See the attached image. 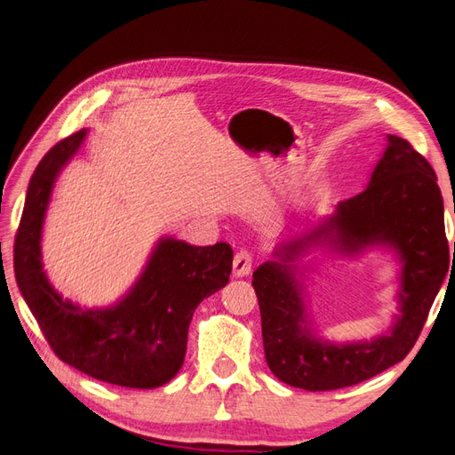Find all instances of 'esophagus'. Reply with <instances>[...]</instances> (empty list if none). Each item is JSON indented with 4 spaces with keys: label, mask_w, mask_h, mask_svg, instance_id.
Wrapping results in <instances>:
<instances>
[{
    "label": "esophagus",
    "mask_w": 455,
    "mask_h": 455,
    "mask_svg": "<svg viewBox=\"0 0 455 455\" xmlns=\"http://www.w3.org/2000/svg\"><path fill=\"white\" fill-rule=\"evenodd\" d=\"M252 269V254L249 251H239L233 258V275L244 277L249 275Z\"/></svg>",
    "instance_id": "1"
}]
</instances>
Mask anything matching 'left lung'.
<instances>
[{
	"instance_id": "obj_1",
	"label": "left lung",
	"mask_w": 455,
	"mask_h": 455,
	"mask_svg": "<svg viewBox=\"0 0 455 455\" xmlns=\"http://www.w3.org/2000/svg\"><path fill=\"white\" fill-rule=\"evenodd\" d=\"M317 246L339 255L373 246L395 251L401 262L399 314L388 331L355 343H331L315 333L305 314L299 262ZM448 262L444 203L435 170L406 140L387 136V149L367 188L339 203L312 229L281 243L274 260L252 274L267 367L283 383L312 392L358 385L388 370L413 348Z\"/></svg>"
}]
</instances>
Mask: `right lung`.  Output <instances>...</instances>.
Returning a JSON list of instances; mask_svg holds the SVG:
<instances>
[{
    "mask_svg": "<svg viewBox=\"0 0 455 455\" xmlns=\"http://www.w3.org/2000/svg\"><path fill=\"white\" fill-rule=\"evenodd\" d=\"M88 130L59 141L34 170L15 237V277L45 340L65 363L110 385L156 388L183 365L193 312L228 285L233 251L228 243L193 247L158 239L133 287L105 308L63 299L44 272L42 229L52 191Z\"/></svg>",
    "mask_w": 455,
    "mask_h": 455,
    "instance_id": "right-lung-1",
    "label": "right lung"
}]
</instances>
